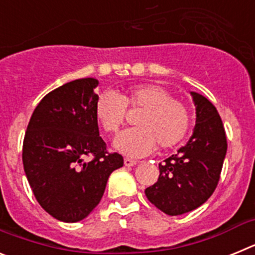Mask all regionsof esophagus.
<instances>
[{
  "mask_svg": "<svg viewBox=\"0 0 255 255\" xmlns=\"http://www.w3.org/2000/svg\"><path fill=\"white\" fill-rule=\"evenodd\" d=\"M124 164H125L126 167H132V166H135V164H136V161H134V159H130V158H125L124 159Z\"/></svg>",
  "mask_w": 255,
  "mask_h": 255,
  "instance_id": "obj_1",
  "label": "esophagus"
}]
</instances>
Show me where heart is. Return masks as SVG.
Here are the masks:
<instances>
[{
  "label": "heart",
  "mask_w": 255,
  "mask_h": 255,
  "mask_svg": "<svg viewBox=\"0 0 255 255\" xmlns=\"http://www.w3.org/2000/svg\"><path fill=\"white\" fill-rule=\"evenodd\" d=\"M126 106L143 108L136 125L117 135L115 149L129 157H144L157 148L173 147L184 139L189 129L190 116L186 106L171 97L166 88L158 84H138L124 94L106 91L97 97L94 116L106 132H116L125 121Z\"/></svg>",
  "instance_id": "1"
}]
</instances>
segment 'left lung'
I'll use <instances>...</instances> for the list:
<instances>
[{
    "mask_svg": "<svg viewBox=\"0 0 255 255\" xmlns=\"http://www.w3.org/2000/svg\"><path fill=\"white\" fill-rule=\"evenodd\" d=\"M195 126L188 143L163 163L159 177L145 189L150 203L168 216L188 213L206 203L220 180L227 141L217 110L206 97L190 92Z\"/></svg>",
    "mask_w": 255,
    "mask_h": 255,
    "instance_id": "left-lung-1",
    "label": "left lung"
}]
</instances>
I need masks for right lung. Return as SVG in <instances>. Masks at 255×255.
<instances>
[{"mask_svg":"<svg viewBox=\"0 0 255 255\" xmlns=\"http://www.w3.org/2000/svg\"><path fill=\"white\" fill-rule=\"evenodd\" d=\"M100 82L76 79L49 92L26 128L22 163L40 207L56 220L78 222L101 202L112 172L123 167L119 153H107L94 116ZM85 155H93L89 162Z\"/></svg>","mask_w":255,"mask_h":255,"instance_id":"obj_1","label":"right lung"}]
</instances>
